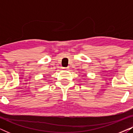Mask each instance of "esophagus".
Segmentation results:
<instances>
[{
	"instance_id": "obj_1",
	"label": "esophagus",
	"mask_w": 133,
	"mask_h": 133,
	"mask_svg": "<svg viewBox=\"0 0 133 133\" xmlns=\"http://www.w3.org/2000/svg\"><path fill=\"white\" fill-rule=\"evenodd\" d=\"M63 70L68 71V70H69V68H68V67H66V68H63Z\"/></svg>"
}]
</instances>
